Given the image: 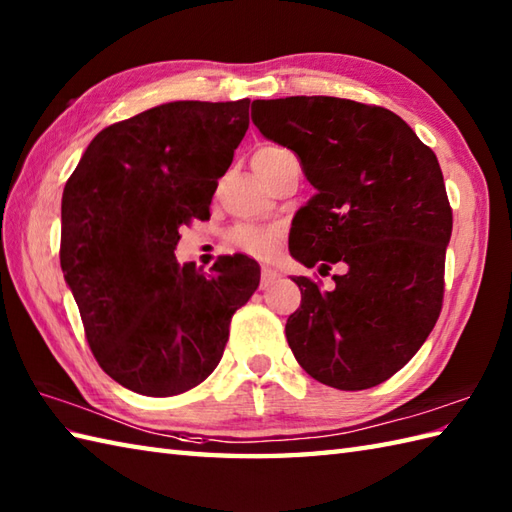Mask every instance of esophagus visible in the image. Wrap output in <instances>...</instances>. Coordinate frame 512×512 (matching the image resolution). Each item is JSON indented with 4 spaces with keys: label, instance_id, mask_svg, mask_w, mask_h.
Wrapping results in <instances>:
<instances>
[{
    "label": "esophagus",
    "instance_id": "obj_1",
    "mask_svg": "<svg viewBox=\"0 0 512 512\" xmlns=\"http://www.w3.org/2000/svg\"><path fill=\"white\" fill-rule=\"evenodd\" d=\"M279 279V273L273 268H262V277H259V288L266 290L275 284V281Z\"/></svg>",
    "mask_w": 512,
    "mask_h": 512
}]
</instances>
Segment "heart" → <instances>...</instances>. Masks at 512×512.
I'll return each instance as SVG.
<instances>
[{
  "label": "heart",
  "mask_w": 512,
  "mask_h": 512,
  "mask_svg": "<svg viewBox=\"0 0 512 512\" xmlns=\"http://www.w3.org/2000/svg\"><path fill=\"white\" fill-rule=\"evenodd\" d=\"M288 156H295L292 151L281 145H264L259 147L253 154V169L255 173H266L273 169L277 162H281ZM231 242L246 250L248 255L259 257V259H268L275 255V250L279 246V231L277 228H264V226H250V224H239L231 231Z\"/></svg>",
  "instance_id": "1"
}]
</instances>
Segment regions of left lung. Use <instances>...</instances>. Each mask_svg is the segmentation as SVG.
<instances>
[{"mask_svg":"<svg viewBox=\"0 0 512 512\" xmlns=\"http://www.w3.org/2000/svg\"><path fill=\"white\" fill-rule=\"evenodd\" d=\"M255 127L297 154L317 193L297 211L290 255L330 268L334 288L295 277L286 339L323 385L369 389L427 341L444 297L453 213L436 154L394 112L336 96L253 101Z\"/></svg>","mask_w":512,"mask_h":512,"instance_id":"8db88e82","label":"left lung"}]
</instances>
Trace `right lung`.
<instances>
[{"instance_id": "right-lung-1", "label": "right lung", "mask_w": 512, "mask_h": 512, "mask_svg": "<svg viewBox=\"0 0 512 512\" xmlns=\"http://www.w3.org/2000/svg\"><path fill=\"white\" fill-rule=\"evenodd\" d=\"M250 101H173L94 136L65 182L61 270L85 339L118 385L178 396L220 363L228 325L259 286L246 255L211 275L180 266V226L209 204L248 129Z\"/></svg>"}]
</instances>
